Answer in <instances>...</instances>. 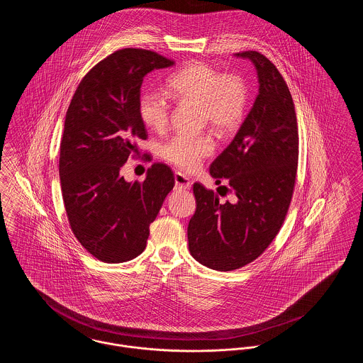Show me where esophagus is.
<instances>
[{"label":"esophagus","mask_w":363,"mask_h":363,"mask_svg":"<svg viewBox=\"0 0 363 363\" xmlns=\"http://www.w3.org/2000/svg\"><path fill=\"white\" fill-rule=\"evenodd\" d=\"M174 178H175V188H177V189H179V191L191 189L192 181H191L186 175H184V174H181V172H175Z\"/></svg>","instance_id":"obj_1"}]
</instances>
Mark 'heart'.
I'll list each match as a JSON object with an SVG mask.
<instances>
[{"label":"heart","instance_id":"obj_1","mask_svg":"<svg viewBox=\"0 0 363 363\" xmlns=\"http://www.w3.org/2000/svg\"><path fill=\"white\" fill-rule=\"evenodd\" d=\"M167 84L174 98L199 104L201 121L217 131H230L243 120L247 88L236 74H221L207 63L191 62L174 73ZM138 113L147 128L163 131L169 121V99L162 92L145 91L138 101ZM214 147L208 134H177L162 145L160 153L174 167L192 172L213 155Z\"/></svg>","mask_w":363,"mask_h":363}]
</instances>
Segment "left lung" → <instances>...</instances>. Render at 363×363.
<instances>
[{
    "instance_id": "8db88e82",
    "label": "left lung",
    "mask_w": 363,
    "mask_h": 363,
    "mask_svg": "<svg viewBox=\"0 0 363 363\" xmlns=\"http://www.w3.org/2000/svg\"><path fill=\"white\" fill-rule=\"evenodd\" d=\"M236 55L254 63L259 92L233 140L210 166L217 184L221 178L229 181V188H220L232 192L235 201L223 203L196 182V211L188 225L192 257L223 272L250 264L277 238L293 197L298 163L297 116L279 70L257 51Z\"/></svg>"
}]
</instances>
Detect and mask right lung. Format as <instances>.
I'll return each instance as SVG.
<instances>
[{
    "label": "right lung",
    "instance_id": "obj_1",
    "mask_svg": "<svg viewBox=\"0 0 363 363\" xmlns=\"http://www.w3.org/2000/svg\"><path fill=\"white\" fill-rule=\"evenodd\" d=\"M172 65L149 50H118L84 76L66 112L59 153L65 210L76 239L99 261L140 255L149 225L174 188V174L163 163L147 168L142 182L120 175L138 153L137 143L147 138L138 113L143 77Z\"/></svg>",
    "mask_w": 363,
    "mask_h": 363
}]
</instances>
